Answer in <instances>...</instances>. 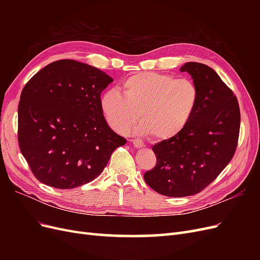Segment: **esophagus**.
I'll list each match as a JSON object with an SVG mask.
<instances>
[{
  "label": "esophagus",
  "instance_id": "obj_1",
  "mask_svg": "<svg viewBox=\"0 0 260 260\" xmlns=\"http://www.w3.org/2000/svg\"><path fill=\"white\" fill-rule=\"evenodd\" d=\"M131 142H132V144H133V146L135 147H137V148H142V147H144L145 145H144V143L142 142V141L141 140H131Z\"/></svg>",
  "mask_w": 260,
  "mask_h": 260
}]
</instances>
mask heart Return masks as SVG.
I'll return each mask as SVG.
<instances>
[{
  "label": "heart",
  "mask_w": 260,
  "mask_h": 260,
  "mask_svg": "<svg viewBox=\"0 0 260 260\" xmlns=\"http://www.w3.org/2000/svg\"><path fill=\"white\" fill-rule=\"evenodd\" d=\"M119 90L120 94L106 91L100 101L109 127L121 132L139 116L141 120L132 131L140 136L152 133L157 140L180 135L191 121L200 102V92L193 81L155 72L129 76Z\"/></svg>",
  "instance_id": "heart-1"
}]
</instances>
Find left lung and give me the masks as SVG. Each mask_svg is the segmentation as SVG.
Wrapping results in <instances>:
<instances>
[{
    "instance_id": "obj_1",
    "label": "left lung",
    "mask_w": 260,
    "mask_h": 260,
    "mask_svg": "<svg viewBox=\"0 0 260 260\" xmlns=\"http://www.w3.org/2000/svg\"><path fill=\"white\" fill-rule=\"evenodd\" d=\"M181 72L190 74L198 86V109L180 135L153 145L156 166L144 174L148 186L170 198L207 187L232 159L240 135L238 99L215 70L190 61Z\"/></svg>"
}]
</instances>
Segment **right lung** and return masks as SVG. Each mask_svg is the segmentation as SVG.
I'll return each mask as SVG.
<instances>
[{"label": "right lung", "mask_w": 260, "mask_h": 260, "mask_svg": "<svg viewBox=\"0 0 260 260\" xmlns=\"http://www.w3.org/2000/svg\"><path fill=\"white\" fill-rule=\"evenodd\" d=\"M111 82L95 67L60 59L26 83L18 104V145L40 182L62 190L89 183L127 142L101 111V93Z\"/></svg>", "instance_id": "add662e5"}]
</instances>
